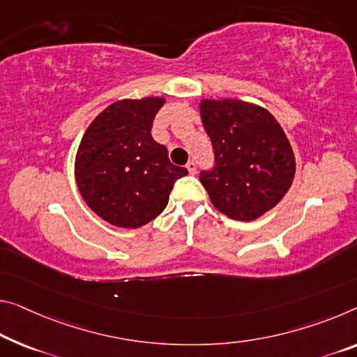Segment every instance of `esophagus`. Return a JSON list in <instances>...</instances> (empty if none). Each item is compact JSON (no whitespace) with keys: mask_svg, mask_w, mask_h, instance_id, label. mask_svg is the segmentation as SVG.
<instances>
[{"mask_svg":"<svg viewBox=\"0 0 357 357\" xmlns=\"http://www.w3.org/2000/svg\"><path fill=\"white\" fill-rule=\"evenodd\" d=\"M186 169H188V172H190L191 175H195V174H196V169H197V166H196V162H193V161H190L188 164H186Z\"/></svg>","mask_w":357,"mask_h":357,"instance_id":"1","label":"esophagus"}]
</instances>
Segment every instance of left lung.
<instances>
[{
    "label": "left lung",
    "mask_w": 357,
    "mask_h": 357,
    "mask_svg": "<svg viewBox=\"0 0 357 357\" xmlns=\"http://www.w3.org/2000/svg\"><path fill=\"white\" fill-rule=\"evenodd\" d=\"M199 108L213 148V167L201 171V183L225 215L255 220L292 185V146L273 114L254 103L225 98L202 100Z\"/></svg>",
    "instance_id": "8db88e82"
}]
</instances>
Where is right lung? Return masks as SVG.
Returning <instances> with one entry per match:
<instances>
[{"label": "right lung", "mask_w": 357, "mask_h": 357, "mask_svg": "<svg viewBox=\"0 0 357 357\" xmlns=\"http://www.w3.org/2000/svg\"><path fill=\"white\" fill-rule=\"evenodd\" d=\"M164 98L112 103L91 123L75 162L86 204L121 228L144 227L166 209L174 183L188 171L169 161L167 148L151 137Z\"/></svg>", "instance_id": "obj_1"}]
</instances>
